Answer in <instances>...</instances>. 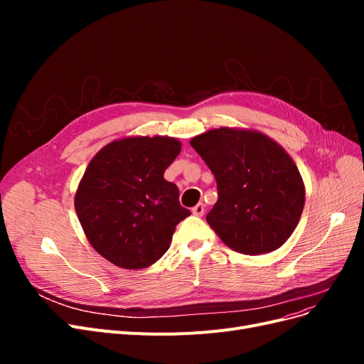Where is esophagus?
I'll return each instance as SVG.
<instances>
[{
    "instance_id": "esophagus-1",
    "label": "esophagus",
    "mask_w": 364,
    "mask_h": 364,
    "mask_svg": "<svg viewBox=\"0 0 364 364\" xmlns=\"http://www.w3.org/2000/svg\"><path fill=\"white\" fill-rule=\"evenodd\" d=\"M191 213L196 215V217H202L205 214V205L203 203H197L193 209Z\"/></svg>"
}]
</instances>
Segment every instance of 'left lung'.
Masks as SVG:
<instances>
[{
  "instance_id": "left-lung-1",
  "label": "left lung",
  "mask_w": 364,
  "mask_h": 364,
  "mask_svg": "<svg viewBox=\"0 0 364 364\" xmlns=\"http://www.w3.org/2000/svg\"><path fill=\"white\" fill-rule=\"evenodd\" d=\"M217 181L218 200L206 222L223 243L246 255L281 247L296 229L305 185L294 161L255 129L220 127L191 138Z\"/></svg>"
}]
</instances>
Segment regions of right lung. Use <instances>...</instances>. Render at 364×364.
<instances>
[{
  "label": "right lung",
  "instance_id": "obj_1",
  "mask_svg": "<svg viewBox=\"0 0 364 364\" xmlns=\"http://www.w3.org/2000/svg\"><path fill=\"white\" fill-rule=\"evenodd\" d=\"M173 136L114 139L87 164L74 208L90 245L127 270L146 269L168 250L179 222L191 213L164 171L181 153Z\"/></svg>",
  "mask_w": 364,
  "mask_h": 364
}]
</instances>
